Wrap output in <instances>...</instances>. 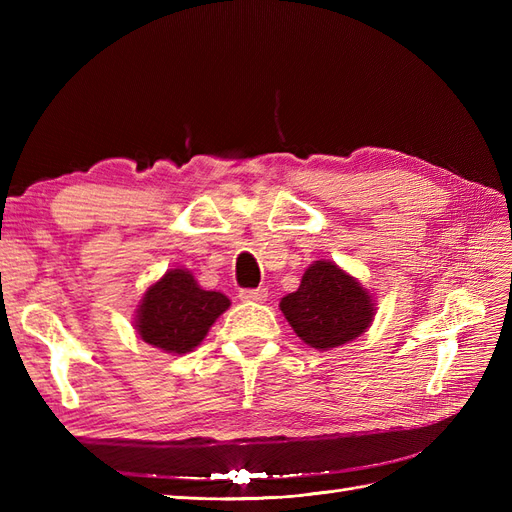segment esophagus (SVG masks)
Instances as JSON below:
<instances>
[{"instance_id": "esophagus-1", "label": "esophagus", "mask_w": 512, "mask_h": 512, "mask_svg": "<svg viewBox=\"0 0 512 512\" xmlns=\"http://www.w3.org/2000/svg\"><path fill=\"white\" fill-rule=\"evenodd\" d=\"M267 294H269V290H267L265 286H260V288H245V290H241L239 297H241L243 301L262 303V301H267Z\"/></svg>"}]
</instances>
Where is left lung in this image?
<instances>
[{
	"label": "left lung",
	"instance_id": "left-lung-1",
	"mask_svg": "<svg viewBox=\"0 0 512 512\" xmlns=\"http://www.w3.org/2000/svg\"><path fill=\"white\" fill-rule=\"evenodd\" d=\"M282 314L307 346L329 350L365 333L376 316L371 294L331 260H316L301 286L286 294Z\"/></svg>",
	"mask_w": 512,
	"mask_h": 512
}]
</instances>
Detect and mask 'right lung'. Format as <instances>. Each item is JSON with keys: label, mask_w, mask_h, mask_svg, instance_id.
I'll use <instances>...</instances> for the list:
<instances>
[{"label": "right lung", "mask_w": 512, "mask_h": 512, "mask_svg": "<svg viewBox=\"0 0 512 512\" xmlns=\"http://www.w3.org/2000/svg\"><path fill=\"white\" fill-rule=\"evenodd\" d=\"M230 307L222 292L203 290L188 269H170L151 284L136 309L134 327L143 342L168 354L192 352L211 324Z\"/></svg>", "instance_id": "add662e5"}]
</instances>
